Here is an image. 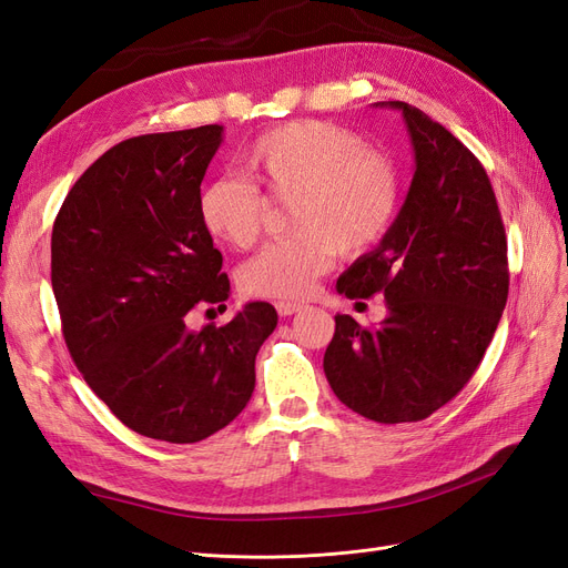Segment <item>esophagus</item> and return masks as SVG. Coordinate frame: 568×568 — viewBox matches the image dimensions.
I'll return each mask as SVG.
<instances>
[{
    "label": "esophagus",
    "mask_w": 568,
    "mask_h": 568,
    "mask_svg": "<svg viewBox=\"0 0 568 568\" xmlns=\"http://www.w3.org/2000/svg\"><path fill=\"white\" fill-rule=\"evenodd\" d=\"M274 307H277V313H280L282 317H291V315H296V313L303 311L301 303H286V301H280Z\"/></svg>",
    "instance_id": "obj_1"
}]
</instances>
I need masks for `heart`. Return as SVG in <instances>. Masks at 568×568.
Wrapping results in <instances>:
<instances>
[{
  "label": "heart",
  "mask_w": 568,
  "mask_h": 568,
  "mask_svg": "<svg viewBox=\"0 0 568 568\" xmlns=\"http://www.w3.org/2000/svg\"><path fill=\"white\" fill-rule=\"evenodd\" d=\"M253 184L220 175L199 192V220L215 242L248 248L263 230L265 199L288 205V230L239 272L253 298L294 303L343 255L384 242L400 209V168L393 153L363 134L324 120H294L255 136L242 156Z\"/></svg>",
  "instance_id": "1"
}]
</instances>
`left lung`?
Listing matches in <instances>:
<instances>
[{"instance_id": "1", "label": "left lung", "mask_w": 568, "mask_h": 568, "mask_svg": "<svg viewBox=\"0 0 568 568\" xmlns=\"http://www.w3.org/2000/svg\"><path fill=\"white\" fill-rule=\"evenodd\" d=\"M415 178L384 242L341 274L348 298L384 294L365 329L336 315L324 374L336 398L379 424L422 422L467 386L509 294L507 236L484 165L453 132L405 101Z\"/></svg>"}]
</instances>
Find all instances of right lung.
<instances>
[{
  "instance_id": "1",
  "label": "right lung",
  "mask_w": 568,
  "mask_h": 568,
  "mask_svg": "<svg viewBox=\"0 0 568 568\" xmlns=\"http://www.w3.org/2000/svg\"><path fill=\"white\" fill-rule=\"evenodd\" d=\"M222 125L132 136L97 159L51 230V288L82 379L132 432L199 443L251 400L255 355L277 326L270 303L186 329L230 280L199 220Z\"/></svg>"
}]
</instances>
